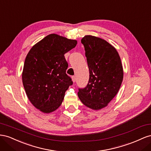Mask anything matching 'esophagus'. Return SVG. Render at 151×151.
Masks as SVG:
<instances>
[{"label":"esophagus","mask_w":151,"mask_h":151,"mask_svg":"<svg viewBox=\"0 0 151 151\" xmlns=\"http://www.w3.org/2000/svg\"><path fill=\"white\" fill-rule=\"evenodd\" d=\"M72 80H73V82H75V81H76V77L75 76H72Z\"/></svg>","instance_id":"34e87169"}]
</instances>
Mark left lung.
<instances>
[{
  "label": "left lung",
  "mask_w": 151,
  "mask_h": 151,
  "mask_svg": "<svg viewBox=\"0 0 151 151\" xmlns=\"http://www.w3.org/2000/svg\"><path fill=\"white\" fill-rule=\"evenodd\" d=\"M81 42L85 47L90 75L87 86L78 88V96L85 106L99 110L107 106L121 87V59L114 47L101 38L85 35Z\"/></svg>",
  "instance_id": "8db88e82"
}]
</instances>
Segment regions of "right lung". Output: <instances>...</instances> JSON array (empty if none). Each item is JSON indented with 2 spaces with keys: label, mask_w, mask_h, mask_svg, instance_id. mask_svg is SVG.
Here are the masks:
<instances>
[{
  "label": "right lung",
  "mask_w": 151,
  "mask_h": 151,
  "mask_svg": "<svg viewBox=\"0 0 151 151\" xmlns=\"http://www.w3.org/2000/svg\"><path fill=\"white\" fill-rule=\"evenodd\" d=\"M77 41L50 34L32 47L26 57L22 81L29 101L43 113H50L62 104L73 81L66 74L64 54Z\"/></svg>",
  "instance_id": "1"
}]
</instances>
